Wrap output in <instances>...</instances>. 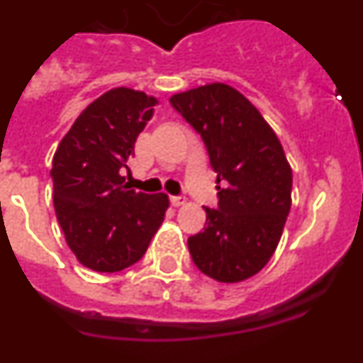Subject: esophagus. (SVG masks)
I'll list each match as a JSON object with an SVG mask.
<instances>
[{
	"instance_id": "obj_1",
	"label": "esophagus",
	"mask_w": 363,
	"mask_h": 363,
	"mask_svg": "<svg viewBox=\"0 0 363 363\" xmlns=\"http://www.w3.org/2000/svg\"><path fill=\"white\" fill-rule=\"evenodd\" d=\"M171 203L174 205V207H182V205L187 203V198H185V196H171Z\"/></svg>"
}]
</instances>
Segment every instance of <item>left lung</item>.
I'll return each instance as SVG.
<instances>
[{
	"mask_svg": "<svg viewBox=\"0 0 363 363\" xmlns=\"http://www.w3.org/2000/svg\"><path fill=\"white\" fill-rule=\"evenodd\" d=\"M171 105L200 133L218 174V209L205 207L201 233L187 240L192 262L223 284L265 267L291 211L293 171L258 108L225 83L171 96Z\"/></svg>",
	"mask_w": 363,
	"mask_h": 363,
	"instance_id": "1",
	"label": "left lung"
}]
</instances>
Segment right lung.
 <instances>
[{
  "label": "right lung",
  "instance_id": "1",
  "mask_svg": "<svg viewBox=\"0 0 363 363\" xmlns=\"http://www.w3.org/2000/svg\"><path fill=\"white\" fill-rule=\"evenodd\" d=\"M158 99L116 86L76 118L52 158V198L67 245L85 267L116 272L145 255L162 225L169 196L129 189L134 143Z\"/></svg>",
  "mask_w": 363,
  "mask_h": 363
}]
</instances>
